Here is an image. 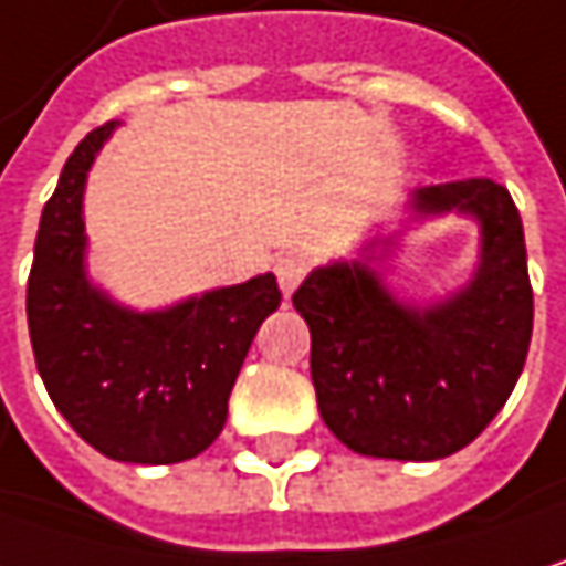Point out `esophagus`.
I'll return each mask as SVG.
<instances>
[{
	"mask_svg": "<svg viewBox=\"0 0 566 566\" xmlns=\"http://www.w3.org/2000/svg\"><path fill=\"white\" fill-rule=\"evenodd\" d=\"M275 275H279L284 294H291L301 284V279L307 275V259L301 252H284L275 259Z\"/></svg>",
	"mask_w": 566,
	"mask_h": 566,
	"instance_id": "obj_1",
	"label": "esophagus"
}]
</instances>
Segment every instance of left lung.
Segmentation results:
<instances>
[{
  "mask_svg": "<svg viewBox=\"0 0 566 566\" xmlns=\"http://www.w3.org/2000/svg\"><path fill=\"white\" fill-rule=\"evenodd\" d=\"M470 217L480 262L453 294L418 304L382 282L401 232H379L356 259L314 269L294 291L311 327V379L324 424L349 450L440 460L486 431L518 382L532 343V282L522 217L489 178L418 187L408 223Z\"/></svg>",
  "mask_w": 566,
  "mask_h": 566,
  "instance_id": "1",
  "label": "left lung"
}]
</instances>
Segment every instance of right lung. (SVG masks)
<instances>
[{"mask_svg":"<svg viewBox=\"0 0 566 566\" xmlns=\"http://www.w3.org/2000/svg\"><path fill=\"white\" fill-rule=\"evenodd\" d=\"M119 123L93 129L44 203L28 275V334L38 373L93 450L165 467L203 453L262 321L279 311L272 272L161 311H135L86 275V175Z\"/></svg>","mask_w":566,"mask_h":566,"instance_id":"1","label":"right lung"}]
</instances>
